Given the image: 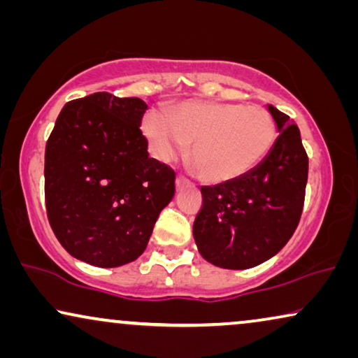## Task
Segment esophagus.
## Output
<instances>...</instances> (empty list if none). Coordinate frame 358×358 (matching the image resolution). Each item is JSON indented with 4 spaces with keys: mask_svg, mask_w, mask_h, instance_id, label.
Listing matches in <instances>:
<instances>
[{
    "mask_svg": "<svg viewBox=\"0 0 358 358\" xmlns=\"http://www.w3.org/2000/svg\"><path fill=\"white\" fill-rule=\"evenodd\" d=\"M185 184H189V180L184 178V176H178V178H176V187L178 189H180V187H184Z\"/></svg>",
    "mask_w": 358,
    "mask_h": 358,
    "instance_id": "esophagus-1",
    "label": "esophagus"
}]
</instances>
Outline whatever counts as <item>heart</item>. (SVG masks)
<instances>
[{"label":"heart","mask_w":358,"mask_h":358,"mask_svg":"<svg viewBox=\"0 0 358 358\" xmlns=\"http://www.w3.org/2000/svg\"><path fill=\"white\" fill-rule=\"evenodd\" d=\"M150 150L169 161L190 146V163L208 184L236 180L256 169L275 145L277 122L261 106L185 101L171 110H150L141 122Z\"/></svg>","instance_id":"1"}]
</instances>
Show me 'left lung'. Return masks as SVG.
<instances>
[{"label":"left lung","mask_w":358,"mask_h":358,"mask_svg":"<svg viewBox=\"0 0 358 358\" xmlns=\"http://www.w3.org/2000/svg\"><path fill=\"white\" fill-rule=\"evenodd\" d=\"M278 138L271 155L231 182L202 187L194 239L217 267L251 268L280 251L300 222L308 180V155L290 117L268 104Z\"/></svg>","instance_id":"1"}]
</instances>
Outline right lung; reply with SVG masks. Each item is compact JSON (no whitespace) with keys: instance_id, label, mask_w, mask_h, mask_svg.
Masks as SVG:
<instances>
[{"instance_id":"obj_1","label":"right lung","mask_w":358,"mask_h":358,"mask_svg":"<svg viewBox=\"0 0 358 358\" xmlns=\"http://www.w3.org/2000/svg\"><path fill=\"white\" fill-rule=\"evenodd\" d=\"M145 101L94 92L63 107L45 146V207L73 257L119 267L140 257L176 173L148 156Z\"/></svg>"}]
</instances>
